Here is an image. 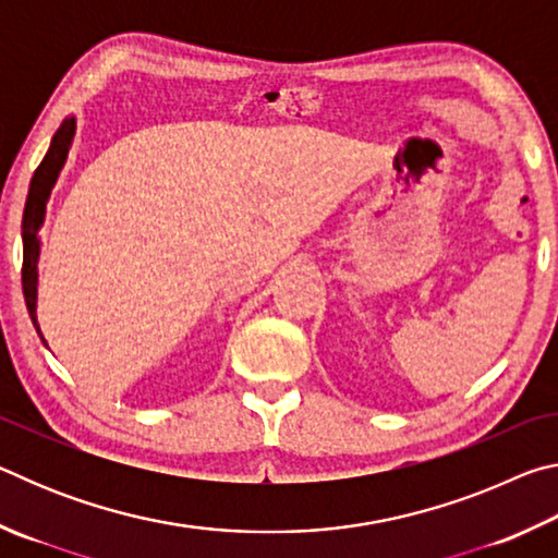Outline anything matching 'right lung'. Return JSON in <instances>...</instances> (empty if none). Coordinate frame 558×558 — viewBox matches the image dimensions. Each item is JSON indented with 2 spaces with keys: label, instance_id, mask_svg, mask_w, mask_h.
Wrapping results in <instances>:
<instances>
[{
  "label": "right lung",
  "instance_id": "obj_1",
  "mask_svg": "<svg viewBox=\"0 0 558 558\" xmlns=\"http://www.w3.org/2000/svg\"><path fill=\"white\" fill-rule=\"evenodd\" d=\"M75 137V118L69 116L61 128L56 130L51 137L49 153L41 159V165L36 167L29 184V196H26L24 206V219H22V243H24V263H22V290L26 300V310H29V317L39 332L41 342L46 339L41 335L39 319H36V298H39V256H41V239L39 231L46 219V204L51 199V192L56 182H59V174L69 159L71 145Z\"/></svg>",
  "mask_w": 558,
  "mask_h": 558
}]
</instances>
